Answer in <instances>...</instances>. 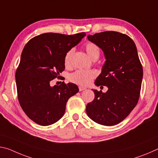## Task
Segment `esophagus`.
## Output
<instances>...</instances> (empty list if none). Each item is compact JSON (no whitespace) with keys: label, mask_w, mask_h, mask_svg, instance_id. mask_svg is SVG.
<instances>
[{"label":"esophagus","mask_w":158,"mask_h":158,"mask_svg":"<svg viewBox=\"0 0 158 158\" xmlns=\"http://www.w3.org/2000/svg\"><path fill=\"white\" fill-rule=\"evenodd\" d=\"M79 89L80 91H82V90H84L86 89V88L83 87V86H79Z\"/></svg>","instance_id":"esophagus-1"}]
</instances>
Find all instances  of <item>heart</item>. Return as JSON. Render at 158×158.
Here are the masks:
<instances>
[{"mask_svg":"<svg viewBox=\"0 0 158 158\" xmlns=\"http://www.w3.org/2000/svg\"><path fill=\"white\" fill-rule=\"evenodd\" d=\"M85 49L89 55V56L91 59L98 58L100 56V49L96 45L92 42H89L85 45ZM73 55V49L69 50L66 53L64 58V63L66 67L71 65L72 58ZM96 76V73L93 70H85V69H79L71 74L69 77V80L74 84L85 85H88L91 81V80Z\"/></svg>","mask_w":158,"mask_h":158,"instance_id":"obj_1","label":"heart"}]
</instances>
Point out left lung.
<instances>
[{"mask_svg": "<svg viewBox=\"0 0 158 158\" xmlns=\"http://www.w3.org/2000/svg\"><path fill=\"white\" fill-rule=\"evenodd\" d=\"M88 40L102 50L105 63L95 79L97 86L108 90L92 89L95 99L86 105V114L98 124L111 126L126 118L139 98L143 68L135 42L127 35L105 31L88 35Z\"/></svg>", "mask_w": 158, "mask_h": 158, "instance_id": "1", "label": "left lung"}]
</instances>
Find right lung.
<instances>
[{
	"mask_svg": "<svg viewBox=\"0 0 158 158\" xmlns=\"http://www.w3.org/2000/svg\"><path fill=\"white\" fill-rule=\"evenodd\" d=\"M85 33L73 35L47 33L25 45L15 74L17 95L23 111L37 124L50 125L63 116L68 99L79 92L73 83L51 86L65 69L66 53L78 44Z\"/></svg>",
	"mask_w": 158,
	"mask_h": 158,
	"instance_id": "1",
	"label": "right lung"
}]
</instances>
